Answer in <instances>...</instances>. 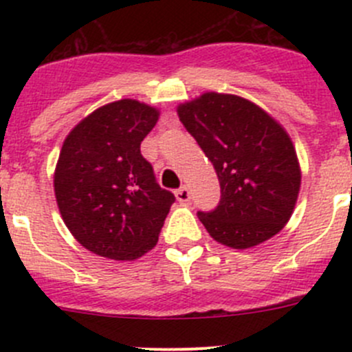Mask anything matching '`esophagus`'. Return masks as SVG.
<instances>
[{
    "label": "esophagus",
    "instance_id": "esophagus-1",
    "mask_svg": "<svg viewBox=\"0 0 352 352\" xmlns=\"http://www.w3.org/2000/svg\"><path fill=\"white\" fill-rule=\"evenodd\" d=\"M175 197H177V201L182 202V204H186V202H189V199H190L189 189H187L186 186H182L180 189L175 190Z\"/></svg>",
    "mask_w": 352,
    "mask_h": 352
}]
</instances>
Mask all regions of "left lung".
Returning a JSON list of instances; mask_svg holds the SVG:
<instances>
[{"instance_id": "1", "label": "left lung", "mask_w": 352, "mask_h": 352, "mask_svg": "<svg viewBox=\"0 0 352 352\" xmlns=\"http://www.w3.org/2000/svg\"><path fill=\"white\" fill-rule=\"evenodd\" d=\"M177 112L211 160L221 187L219 204L197 212L209 235L226 247L250 248L281 232L301 184L286 131L236 95L208 91Z\"/></svg>"}]
</instances>
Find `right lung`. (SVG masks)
<instances>
[{"label":"right lung","mask_w":352,"mask_h":352,"mask_svg":"<svg viewBox=\"0 0 352 352\" xmlns=\"http://www.w3.org/2000/svg\"><path fill=\"white\" fill-rule=\"evenodd\" d=\"M158 116L150 105L124 98L85 117L63 143L56 201L67 230L94 254L134 261L158 242L175 202L141 155V141Z\"/></svg>","instance_id":"obj_1"}]
</instances>
